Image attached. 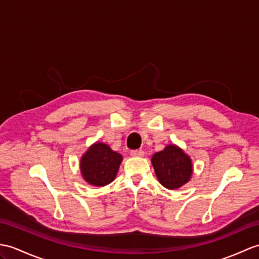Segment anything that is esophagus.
I'll return each mask as SVG.
<instances>
[{"label": "esophagus", "instance_id": "1", "mask_svg": "<svg viewBox=\"0 0 259 259\" xmlns=\"http://www.w3.org/2000/svg\"><path fill=\"white\" fill-rule=\"evenodd\" d=\"M130 154L132 155V157H143L144 152L142 151V150H132Z\"/></svg>", "mask_w": 259, "mask_h": 259}]
</instances>
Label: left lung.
Instances as JSON below:
<instances>
[{
	"instance_id": "1",
	"label": "left lung",
	"mask_w": 259,
	"mask_h": 259,
	"mask_svg": "<svg viewBox=\"0 0 259 259\" xmlns=\"http://www.w3.org/2000/svg\"><path fill=\"white\" fill-rule=\"evenodd\" d=\"M151 163L159 182L169 190L181 188L190 181L193 173L191 158L176 144H169L154 153Z\"/></svg>"
}]
</instances>
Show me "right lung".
Returning <instances> with one entry per match:
<instances>
[{
	"label": "right lung",
	"instance_id": "add662e5",
	"mask_svg": "<svg viewBox=\"0 0 259 259\" xmlns=\"http://www.w3.org/2000/svg\"><path fill=\"white\" fill-rule=\"evenodd\" d=\"M122 155L109 146L96 142L88 148L80 159V172L83 180L94 186H105L115 180Z\"/></svg>",
	"mask_w": 259,
	"mask_h": 259
}]
</instances>
